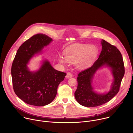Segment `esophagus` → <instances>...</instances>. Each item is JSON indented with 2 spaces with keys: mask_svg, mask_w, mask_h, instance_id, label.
<instances>
[{
  "mask_svg": "<svg viewBox=\"0 0 133 133\" xmlns=\"http://www.w3.org/2000/svg\"><path fill=\"white\" fill-rule=\"evenodd\" d=\"M72 76H73L72 74L69 72V73H67V74H66V77L67 78H71V77H72Z\"/></svg>",
  "mask_w": 133,
  "mask_h": 133,
  "instance_id": "1",
  "label": "esophagus"
}]
</instances>
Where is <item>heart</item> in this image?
<instances>
[{
	"mask_svg": "<svg viewBox=\"0 0 133 133\" xmlns=\"http://www.w3.org/2000/svg\"><path fill=\"white\" fill-rule=\"evenodd\" d=\"M98 54V49L94 45L78 44L66 50L64 57L60 56L58 60L62 64L75 62L78 68L83 69L94 62Z\"/></svg>",
	"mask_w": 133,
	"mask_h": 133,
	"instance_id": "b5f03b06",
	"label": "heart"
}]
</instances>
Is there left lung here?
I'll list each match as a JSON object with an SVG mask.
<instances>
[{"mask_svg": "<svg viewBox=\"0 0 133 133\" xmlns=\"http://www.w3.org/2000/svg\"><path fill=\"white\" fill-rule=\"evenodd\" d=\"M102 50L98 59L90 68L80 72L77 78L78 86L75 97L77 101L86 107H96L110 101L118 93L125 70L119 50L104 40H102ZM110 67L114 77L111 90L107 94H98L93 91L91 82L96 70L102 66Z\"/></svg>", "mask_w": 133, "mask_h": 133, "instance_id": "8db88e82", "label": "left lung"}]
</instances>
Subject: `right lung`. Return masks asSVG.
<instances>
[{"label": "right lung", "mask_w": 133, "mask_h": 133, "mask_svg": "<svg viewBox=\"0 0 133 133\" xmlns=\"http://www.w3.org/2000/svg\"><path fill=\"white\" fill-rule=\"evenodd\" d=\"M52 40L43 34L33 36L19 47L13 60L11 68L13 89L27 104L41 107L51 103L56 96L59 83L66 75L54 69L47 60L36 72L30 71L27 66L30 59Z\"/></svg>", "instance_id": "add662e5"}]
</instances>
